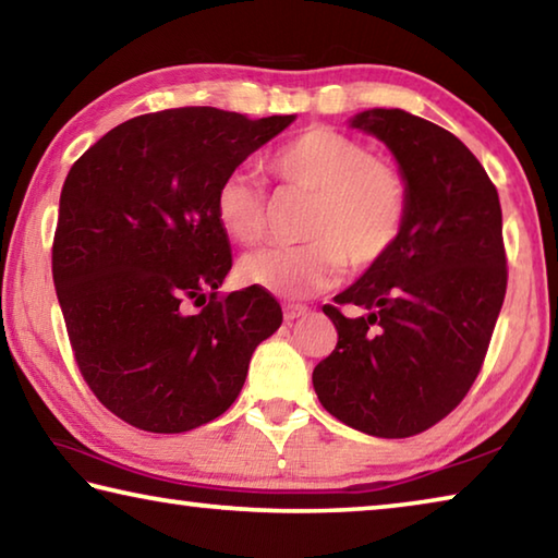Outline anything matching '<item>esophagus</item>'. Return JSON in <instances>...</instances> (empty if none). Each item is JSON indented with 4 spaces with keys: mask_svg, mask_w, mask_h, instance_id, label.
Returning a JSON list of instances; mask_svg holds the SVG:
<instances>
[{
    "mask_svg": "<svg viewBox=\"0 0 558 558\" xmlns=\"http://www.w3.org/2000/svg\"><path fill=\"white\" fill-rule=\"evenodd\" d=\"M310 310L305 305H286L282 307V317H286V323H292V319H298L302 315H307Z\"/></svg>",
    "mask_w": 558,
    "mask_h": 558,
    "instance_id": "esophagus-1",
    "label": "esophagus"
}]
</instances>
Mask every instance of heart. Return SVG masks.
<instances>
[{
    "label": "heart",
    "instance_id": "1",
    "mask_svg": "<svg viewBox=\"0 0 558 558\" xmlns=\"http://www.w3.org/2000/svg\"><path fill=\"white\" fill-rule=\"evenodd\" d=\"M282 189L313 194L302 245H276L243 256L239 278L278 298H305L335 286L344 266L374 268L389 256L409 216V182L391 159L335 128L315 125L268 159ZM221 231L241 245L258 243L268 223V196L256 177L233 172L214 194Z\"/></svg>",
    "mask_w": 558,
    "mask_h": 558
}]
</instances>
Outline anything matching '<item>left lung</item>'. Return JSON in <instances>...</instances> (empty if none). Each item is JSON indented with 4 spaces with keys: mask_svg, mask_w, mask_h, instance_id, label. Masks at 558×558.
Segmentation results:
<instances>
[{
    "mask_svg": "<svg viewBox=\"0 0 558 558\" xmlns=\"http://www.w3.org/2000/svg\"><path fill=\"white\" fill-rule=\"evenodd\" d=\"M352 128L393 153L409 216L389 256L323 307L337 347L313 384L349 428L409 438L446 418L483 369L507 292L502 209L485 167L436 122L374 108ZM344 304L365 315L342 316Z\"/></svg>",
    "mask_w": 558,
    "mask_h": 558,
    "instance_id": "left-lung-1",
    "label": "left lung"
}]
</instances>
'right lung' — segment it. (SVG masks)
Wrapping results in <instances>:
<instances>
[{
  "instance_id": "add662e5",
  "label": "right lung",
  "mask_w": 558,
  "mask_h": 558,
  "mask_svg": "<svg viewBox=\"0 0 558 558\" xmlns=\"http://www.w3.org/2000/svg\"><path fill=\"white\" fill-rule=\"evenodd\" d=\"M292 120L149 112L112 128L65 177L51 248L56 295L83 379L130 426L184 433L219 418L256 347L280 327L270 292L219 295L231 245L214 194Z\"/></svg>"
}]
</instances>
